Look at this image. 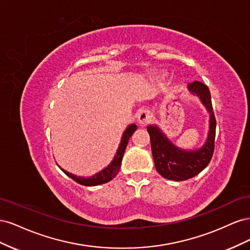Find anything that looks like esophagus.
<instances>
[{
    "label": "esophagus",
    "mask_w": 250,
    "mask_h": 250,
    "mask_svg": "<svg viewBox=\"0 0 250 250\" xmlns=\"http://www.w3.org/2000/svg\"><path fill=\"white\" fill-rule=\"evenodd\" d=\"M151 120V112L148 109H142L140 110L138 115V121L141 125H146L150 122Z\"/></svg>",
    "instance_id": "34e87169"
}]
</instances>
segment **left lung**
I'll use <instances>...</instances> for the list:
<instances>
[{
	"label": "left lung",
	"instance_id": "8db88e82",
	"mask_svg": "<svg viewBox=\"0 0 250 250\" xmlns=\"http://www.w3.org/2000/svg\"><path fill=\"white\" fill-rule=\"evenodd\" d=\"M188 89L192 95L199 98L209 113L208 138L200 148L181 149L174 145L157 125L147 127L156 171L163 177L175 181L187 180L200 173L210 162L215 147L216 119L208 87L199 81H195L188 85Z\"/></svg>",
	"mask_w": 250,
	"mask_h": 250
}]
</instances>
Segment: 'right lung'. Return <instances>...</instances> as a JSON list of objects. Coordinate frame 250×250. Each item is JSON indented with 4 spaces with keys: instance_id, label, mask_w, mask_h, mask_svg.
<instances>
[{
    "instance_id": "right-lung-1",
    "label": "right lung",
    "mask_w": 250,
    "mask_h": 250,
    "mask_svg": "<svg viewBox=\"0 0 250 250\" xmlns=\"http://www.w3.org/2000/svg\"><path fill=\"white\" fill-rule=\"evenodd\" d=\"M137 128H138V126L135 124H130V125L127 126L125 131L122 134V139H121V142L119 144V147L117 149V153H116L115 156H113L112 161L110 162V164L107 166V167H105L101 171L96 173L95 175L88 176V177H82V176L74 175V174L67 172L63 169H62V170L63 171L64 174H66L67 176L71 177L73 180H75L76 183H78L82 186L94 187V186H99V185H102V184L108 183V181H110L118 174V172L120 170L121 162H122L125 149L127 147L128 141H129V139H130L131 135L133 134V132L137 130Z\"/></svg>"
}]
</instances>
